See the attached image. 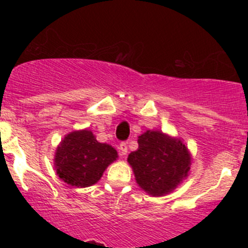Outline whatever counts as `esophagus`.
<instances>
[{
  "instance_id": "1",
  "label": "esophagus",
  "mask_w": 248,
  "mask_h": 248,
  "mask_svg": "<svg viewBox=\"0 0 248 248\" xmlns=\"http://www.w3.org/2000/svg\"><path fill=\"white\" fill-rule=\"evenodd\" d=\"M120 150V156H124L127 154V150H128V146H127V142L126 141H122L119 146Z\"/></svg>"
}]
</instances>
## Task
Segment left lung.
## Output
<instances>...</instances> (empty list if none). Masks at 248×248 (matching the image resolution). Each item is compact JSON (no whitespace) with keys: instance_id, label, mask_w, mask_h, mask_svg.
Returning <instances> with one entry per match:
<instances>
[{"instance_id":"left-lung-1","label":"left lung","mask_w":248,"mask_h":248,"mask_svg":"<svg viewBox=\"0 0 248 248\" xmlns=\"http://www.w3.org/2000/svg\"><path fill=\"white\" fill-rule=\"evenodd\" d=\"M139 147L128 155L137 184L152 197L164 196L186 179L191 154L181 139L159 131H146L138 137Z\"/></svg>"}]
</instances>
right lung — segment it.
Wrapping results in <instances>:
<instances>
[{"label": "right lung", "instance_id": "add662e5", "mask_svg": "<svg viewBox=\"0 0 248 248\" xmlns=\"http://www.w3.org/2000/svg\"><path fill=\"white\" fill-rule=\"evenodd\" d=\"M116 150L96 140L91 131L67 134L55 154V169L60 179L74 187H89L98 182L110 163L116 161Z\"/></svg>", "mask_w": 248, "mask_h": 248}]
</instances>
